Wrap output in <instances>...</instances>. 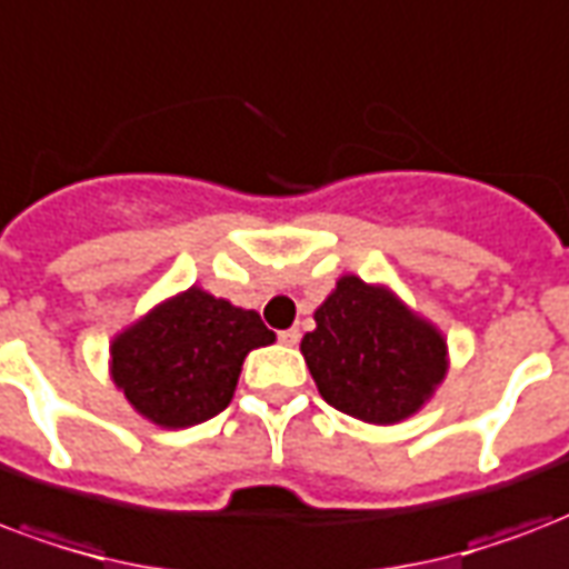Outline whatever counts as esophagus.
Here are the masks:
<instances>
[{"mask_svg":"<svg viewBox=\"0 0 569 569\" xmlns=\"http://www.w3.org/2000/svg\"><path fill=\"white\" fill-rule=\"evenodd\" d=\"M279 341L281 345H288V348H293V345L300 341V330H281Z\"/></svg>","mask_w":569,"mask_h":569,"instance_id":"obj_1","label":"esophagus"}]
</instances>
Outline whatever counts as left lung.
Listing matches in <instances>:
<instances>
[{
	"instance_id": "left-lung-1",
	"label": "left lung",
	"mask_w": 569,
	"mask_h": 569,
	"mask_svg": "<svg viewBox=\"0 0 569 569\" xmlns=\"http://www.w3.org/2000/svg\"><path fill=\"white\" fill-rule=\"evenodd\" d=\"M300 350L323 401L371 426L411 420L450 371L438 323L390 284H371L353 272L315 309V330L302 336Z\"/></svg>"
}]
</instances>
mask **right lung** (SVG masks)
Here are the masks:
<instances>
[{
  "instance_id": "1",
  "label": "right lung",
  "mask_w": 569,
  "mask_h": 569,
  "mask_svg": "<svg viewBox=\"0 0 569 569\" xmlns=\"http://www.w3.org/2000/svg\"><path fill=\"white\" fill-rule=\"evenodd\" d=\"M272 341L258 311L191 284L110 339L107 371L143 420L188 429L228 408L246 357Z\"/></svg>"
}]
</instances>
